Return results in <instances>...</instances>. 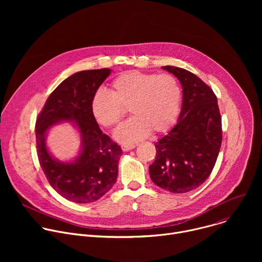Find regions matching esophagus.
Segmentation results:
<instances>
[{
	"label": "esophagus",
	"instance_id": "34e87169",
	"mask_svg": "<svg viewBox=\"0 0 262 262\" xmlns=\"http://www.w3.org/2000/svg\"><path fill=\"white\" fill-rule=\"evenodd\" d=\"M136 147V144H122L121 145V148L123 151H128V150H132V149H134Z\"/></svg>",
	"mask_w": 262,
	"mask_h": 262
}]
</instances>
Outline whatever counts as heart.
<instances>
[{"instance_id": "obj_1", "label": "heart", "mask_w": 262, "mask_h": 262, "mask_svg": "<svg viewBox=\"0 0 262 262\" xmlns=\"http://www.w3.org/2000/svg\"><path fill=\"white\" fill-rule=\"evenodd\" d=\"M181 101V90L174 77L163 73L127 71L111 85V93L97 90L91 101L95 120L103 127H113L125 115H134L120 125L114 138L125 144L137 142L151 132L162 134L175 122Z\"/></svg>"}]
</instances>
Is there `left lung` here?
<instances>
[{
	"label": "left lung",
	"instance_id": "8db88e82",
	"mask_svg": "<svg viewBox=\"0 0 262 262\" xmlns=\"http://www.w3.org/2000/svg\"><path fill=\"white\" fill-rule=\"evenodd\" d=\"M182 87L177 123L156 143L149 175L160 188L182 194L197 189L210 175L222 144V119L216 96L196 74L163 66Z\"/></svg>",
	"mask_w": 262,
	"mask_h": 262
}]
</instances>
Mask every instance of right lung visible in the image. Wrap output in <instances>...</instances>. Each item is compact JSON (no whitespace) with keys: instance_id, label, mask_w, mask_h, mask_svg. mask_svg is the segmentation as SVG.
Instances as JSON below:
<instances>
[{"instance_id":"1","label":"right lung","mask_w":262,"mask_h":262,"mask_svg":"<svg viewBox=\"0 0 262 262\" xmlns=\"http://www.w3.org/2000/svg\"><path fill=\"white\" fill-rule=\"evenodd\" d=\"M111 69L73 73L49 96L35 125L39 164L52 188L63 198L91 203L108 192L117 180L121 147L102 134L91 111V101ZM62 122L72 123L81 137L79 155L69 162L54 158L46 145L49 128Z\"/></svg>"}]
</instances>
